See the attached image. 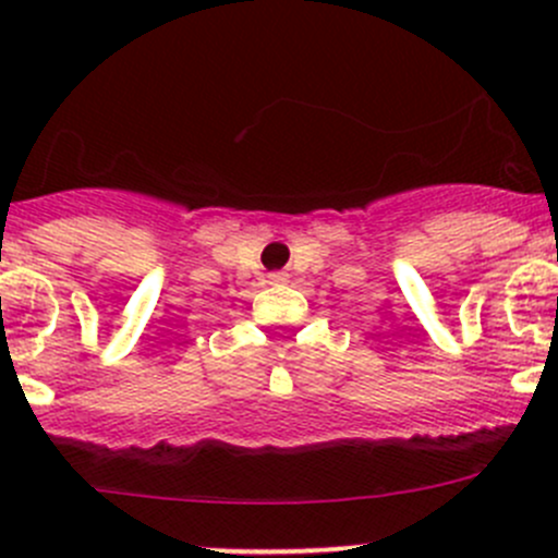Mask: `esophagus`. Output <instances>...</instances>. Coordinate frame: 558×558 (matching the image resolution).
Segmentation results:
<instances>
[{"mask_svg":"<svg viewBox=\"0 0 558 558\" xmlns=\"http://www.w3.org/2000/svg\"><path fill=\"white\" fill-rule=\"evenodd\" d=\"M269 283H275V286L289 283V275H286V272H269Z\"/></svg>","mask_w":558,"mask_h":558,"instance_id":"1","label":"esophagus"}]
</instances>
